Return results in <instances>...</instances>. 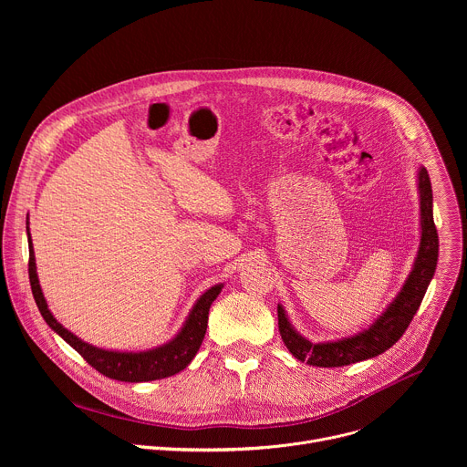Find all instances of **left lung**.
<instances>
[{
	"label": "left lung",
	"instance_id": "obj_1",
	"mask_svg": "<svg viewBox=\"0 0 467 467\" xmlns=\"http://www.w3.org/2000/svg\"><path fill=\"white\" fill-rule=\"evenodd\" d=\"M420 192V222L421 236L412 272L409 274L401 292L384 308V312L362 332L332 342L312 344L292 327L283 305H277L279 332L288 351L301 362L317 368H340L360 360L373 358L389 349L410 325L423 296L434 277L438 262V233L432 216V186L423 166L418 170Z\"/></svg>",
	"mask_w": 467,
	"mask_h": 467
}]
</instances>
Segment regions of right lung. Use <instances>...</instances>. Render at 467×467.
<instances>
[{
  "mask_svg": "<svg viewBox=\"0 0 467 467\" xmlns=\"http://www.w3.org/2000/svg\"><path fill=\"white\" fill-rule=\"evenodd\" d=\"M27 242H29V283L33 290L35 303L46 319V323L57 332V335L70 344L92 368H96L99 373H103L109 379H116L121 382H148L157 379L171 377L179 371H182L195 357V353L202 348V342L207 332V321H209V310L213 301L220 296L223 285H214L209 288L202 297L195 301L192 306L186 321L182 323L181 330L171 338L168 344L159 346L155 349L148 351H109L96 348L92 344L83 342L78 338L74 332L64 328L51 310L47 308L46 297L42 294L38 274H36V262H35V251H33V240L29 233V216H27Z\"/></svg>",
  "mask_w": 467,
  "mask_h": 467,
  "instance_id": "right-lung-1",
  "label": "right lung"
}]
</instances>
